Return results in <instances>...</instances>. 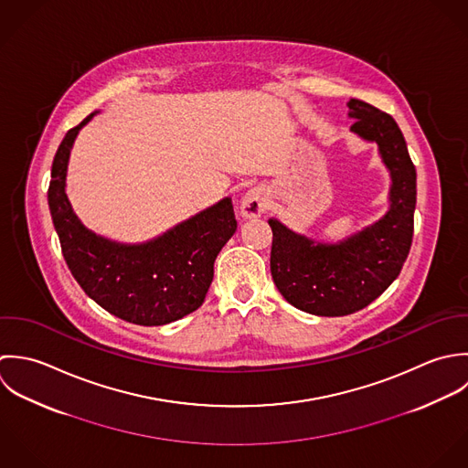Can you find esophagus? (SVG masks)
I'll use <instances>...</instances> for the list:
<instances>
[{
  "mask_svg": "<svg viewBox=\"0 0 468 468\" xmlns=\"http://www.w3.org/2000/svg\"><path fill=\"white\" fill-rule=\"evenodd\" d=\"M268 207L266 193L261 187H251L240 200V215L244 218H259Z\"/></svg>",
  "mask_w": 468,
  "mask_h": 468,
  "instance_id": "obj_1",
  "label": "esophagus"
}]
</instances>
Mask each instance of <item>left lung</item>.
Wrapping results in <instances>:
<instances>
[{
	"mask_svg": "<svg viewBox=\"0 0 468 468\" xmlns=\"http://www.w3.org/2000/svg\"><path fill=\"white\" fill-rule=\"evenodd\" d=\"M347 106L355 119L351 132L378 144L390 174L388 211L336 244L314 242L270 218L273 282L291 305L318 316H346L367 307L399 275L414 233L416 168L401 130L366 101L351 99Z\"/></svg>",
	"mask_w": 468,
	"mask_h": 468,
	"instance_id": "left-lung-1",
	"label": "left lung"
}]
</instances>
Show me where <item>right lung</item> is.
Instances as JSON below:
<instances>
[{
	"label": "right lung",
	"instance_id": "add662e5",
	"mask_svg": "<svg viewBox=\"0 0 468 468\" xmlns=\"http://www.w3.org/2000/svg\"><path fill=\"white\" fill-rule=\"evenodd\" d=\"M94 113L67 132L52 163L48 207L63 257L83 291L117 318L137 325L176 322L202 305L215 259L237 231L231 198L144 244L95 235L76 217L65 193L72 144Z\"/></svg>",
	"mask_w": 468,
	"mask_h": 468
}]
</instances>
